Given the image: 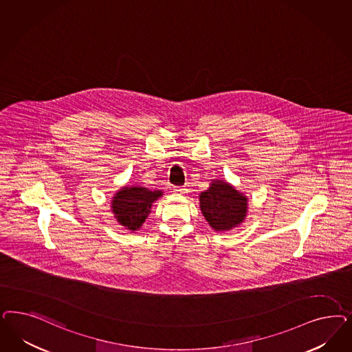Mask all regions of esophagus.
<instances>
[{"label":"esophagus","instance_id":"34e87169","mask_svg":"<svg viewBox=\"0 0 352 352\" xmlns=\"http://www.w3.org/2000/svg\"><path fill=\"white\" fill-rule=\"evenodd\" d=\"M173 193L180 194V195H182V194L186 193V189H185V188H182V186H177V188H175V189H173Z\"/></svg>","mask_w":352,"mask_h":352}]
</instances>
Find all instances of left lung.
Instances as JSON below:
<instances>
[{
	"instance_id": "obj_1",
	"label": "left lung",
	"mask_w": 352,
	"mask_h": 352,
	"mask_svg": "<svg viewBox=\"0 0 352 352\" xmlns=\"http://www.w3.org/2000/svg\"><path fill=\"white\" fill-rule=\"evenodd\" d=\"M201 211L216 232H226L243 223L248 214V197L224 180L211 182L199 195Z\"/></svg>"
}]
</instances>
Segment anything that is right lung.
<instances>
[{
	"instance_id": "right-lung-1",
	"label": "right lung",
	"mask_w": 352,
	"mask_h": 352,
	"mask_svg": "<svg viewBox=\"0 0 352 352\" xmlns=\"http://www.w3.org/2000/svg\"><path fill=\"white\" fill-rule=\"evenodd\" d=\"M162 195V190H148L138 185L123 186L111 201L113 217L125 229L135 232L142 227L151 206Z\"/></svg>"
}]
</instances>
